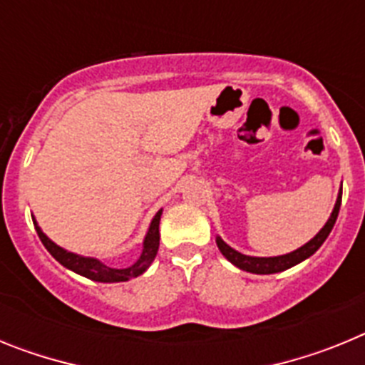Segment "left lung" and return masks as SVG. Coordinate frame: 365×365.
I'll return each instance as SVG.
<instances>
[{
    "label": "left lung",
    "mask_w": 365,
    "mask_h": 365,
    "mask_svg": "<svg viewBox=\"0 0 365 365\" xmlns=\"http://www.w3.org/2000/svg\"><path fill=\"white\" fill-rule=\"evenodd\" d=\"M340 205H341V188L340 193H338L336 202H334V208L329 215L327 222H325L322 230L312 237L311 241L303 245V247L296 248L292 252L283 254V256H270V257H257V256H247V254L237 252L235 248H232L230 245H227L221 237H215V243H217L219 250L228 261H230L232 265H235L237 269L245 270V272H252V274H276V272H283V270L291 269V267L298 265L302 261H305L307 257H311L312 254L318 250V248L324 245V241L327 240V235L331 234L333 230L334 222H336L338 212H340Z\"/></svg>",
    "instance_id": "8db88e82"
}]
</instances>
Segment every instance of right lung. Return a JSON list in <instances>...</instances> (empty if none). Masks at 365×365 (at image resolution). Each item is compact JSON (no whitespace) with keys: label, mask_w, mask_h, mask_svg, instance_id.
Returning a JSON list of instances; mask_svg holds the SVG:
<instances>
[{"label":"right lung","mask_w":365,"mask_h":365,"mask_svg":"<svg viewBox=\"0 0 365 365\" xmlns=\"http://www.w3.org/2000/svg\"><path fill=\"white\" fill-rule=\"evenodd\" d=\"M160 215H163V208H160L155 217L151 219L150 228L146 232V237L143 241V252L138 256V259L135 261L133 265L128 267V269H113V267H108L106 263H102L96 257H89V256H80V254H74L62 248L60 245H56L54 241H51L47 235L43 234L40 227H38L36 219L32 217V222H34V228L38 232V237L41 240L43 247L49 250L51 256L63 265L66 269L73 270V272L80 274L83 278H89L93 282H100V283H118V282H128L131 278H137L143 272H146L150 269V265L153 263L155 256H157V250H159V222H160Z\"/></svg>","instance_id":"right-lung-1"}]
</instances>
